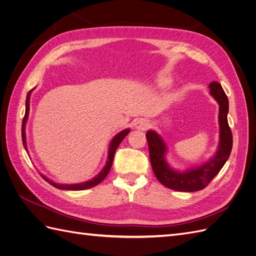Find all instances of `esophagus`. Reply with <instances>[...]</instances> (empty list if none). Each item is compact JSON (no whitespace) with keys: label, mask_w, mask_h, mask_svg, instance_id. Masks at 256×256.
Listing matches in <instances>:
<instances>
[{"label":"esophagus","mask_w":256,"mask_h":256,"mask_svg":"<svg viewBox=\"0 0 256 256\" xmlns=\"http://www.w3.org/2000/svg\"><path fill=\"white\" fill-rule=\"evenodd\" d=\"M149 126H150V123L148 122V120H146V119H138L135 122V128H138V130H146L148 128H149Z\"/></svg>","instance_id":"esophagus-1"}]
</instances>
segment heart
Here are the masks:
<instances>
[{
    "mask_svg": "<svg viewBox=\"0 0 256 256\" xmlns=\"http://www.w3.org/2000/svg\"><path fill=\"white\" fill-rule=\"evenodd\" d=\"M170 83H171V80L162 78V80H160V86L162 88H166V87H168V86L170 85Z\"/></svg>",
    "mask_w": 256,
    "mask_h": 256,
    "instance_id": "b5f03b06",
    "label": "heart"
}]
</instances>
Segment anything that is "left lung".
<instances>
[{
    "instance_id": "8db88e82",
    "label": "left lung",
    "mask_w": 256,
    "mask_h": 256,
    "mask_svg": "<svg viewBox=\"0 0 256 256\" xmlns=\"http://www.w3.org/2000/svg\"><path fill=\"white\" fill-rule=\"evenodd\" d=\"M210 94L216 98L219 104V126H220V142L216 155L203 166L180 173L169 168L164 162V146L162 138L153 130L146 134L148 146H149L150 160L155 176L160 182L170 189L178 192H192L204 189L210 180L215 178L224 166L233 146V135L228 122V100L226 92L218 82L210 84Z\"/></svg>"
}]
</instances>
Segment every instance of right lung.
<instances>
[{"mask_svg": "<svg viewBox=\"0 0 256 256\" xmlns=\"http://www.w3.org/2000/svg\"><path fill=\"white\" fill-rule=\"evenodd\" d=\"M30 92H28V96H26V114H24V118H23V121H22V142H23V146L24 148H26V150L28 151V146H26V120H28V110H30ZM130 128H126L124 130L120 132L119 134H117L116 136L114 137V139L112 140V142L110 144V151H108V160H107V162H106V166L103 168V170L98 173V174L92 180H88V182H85V183H82V184H73V185H62V184H56L54 182H52V180H48L46 178H44V176H42L48 183H50L52 186L58 188V189H64V190H84V189H88V188H92L98 184H100L102 180L106 178V176L108 174V172L110 170V167L112 164V160H114V152H116L117 148L119 146V144H121V142L123 139H124V137L130 133Z\"/></svg>", "mask_w": 256, "mask_h": 256, "instance_id": "1", "label": "right lung"}]
</instances>
